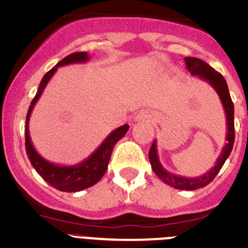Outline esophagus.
I'll list each match as a JSON object with an SVG mask.
<instances>
[{
    "mask_svg": "<svg viewBox=\"0 0 248 248\" xmlns=\"http://www.w3.org/2000/svg\"><path fill=\"white\" fill-rule=\"evenodd\" d=\"M135 119H137L138 122H140V120H144V122H153V120L155 119V115L154 114L149 113V111L144 110V111H140Z\"/></svg>",
    "mask_w": 248,
    "mask_h": 248,
    "instance_id": "34e87169",
    "label": "esophagus"
}]
</instances>
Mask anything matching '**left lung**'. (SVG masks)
<instances>
[{
    "instance_id": "8db88e82",
    "label": "left lung",
    "mask_w": 248,
    "mask_h": 248,
    "mask_svg": "<svg viewBox=\"0 0 248 248\" xmlns=\"http://www.w3.org/2000/svg\"><path fill=\"white\" fill-rule=\"evenodd\" d=\"M185 63L187 71L191 73V76H198L200 79L205 80L209 83L212 88L216 91V93L220 97L222 107L226 113V122H227V133H226V144L222 148L220 156L217 157L214 168H211L207 172L198 177H185L180 175H174L170 171H168L157 157V148L156 140L151 145L150 151H149V160H150L151 169L154 170L155 174L157 175L159 179L164 181L166 185L171 186L174 189L179 190H198L209 185L215 176L218 174L221 168L223 166L227 157L230 156L235 141V123H233V103H232L231 97H230L227 83L222 76L218 72H216L214 68L210 67L207 63L199 58L194 57H185Z\"/></svg>"
}]
</instances>
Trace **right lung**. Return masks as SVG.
Instances as JSON below:
<instances>
[{"mask_svg": "<svg viewBox=\"0 0 248 248\" xmlns=\"http://www.w3.org/2000/svg\"><path fill=\"white\" fill-rule=\"evenodd\" d=\"M89 56L87 52H77V53H72L63 58L61 62L57 63L49 72L45 74V77L41 80V84L38 87V91L36 93V97L32 99L28 109L27 117H26V151H27L28 159H30L31 164L36 169V171L38 172L41 176L49 184L50 186L56 187L59 191L65 192H77L82 191L84 189H88L91 186L95 185L98 181L103 177L105 174L107 169H108L109 160H110L111 151H113L114 145L122 139L128 131L129 125L119 126L115 130H113L108 137L105 138V140L100 144L99 148L94 151L93 154L88 157V159L83 160L82 163L76 164V165L65 166V165H57L54 163H50L45 157H42L38 154L34 149L33 144L31 141L30 137V129H28V123H30L31 113L33 110L34 104L39 97L42 95L43 91H45L46 85L49 82V79L53 77L58 67L62 65L73 64V63H85L88 62Z\"/></svg>", "mask_w": 248, "mask_h": 248, "instance_id": "right-lung-1", "label": "right lung"}]
</instances>
